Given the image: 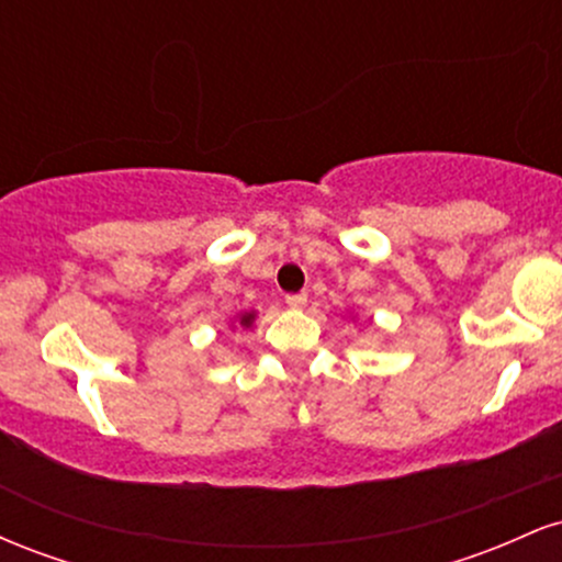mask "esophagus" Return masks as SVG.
<instances>
[{"instance_id": "34e87169", "label": "esophagus", "mask_w": 562, "mask_h": 562, "mask_svg": "<svg viewBox=\"0 0 562 562\" xmlns=\"http://www.w3.org/2000/svg\"><path fill=\"white\" fill-rule=\"evenodd\" d=\"M306 301H308L306 293H290V295H285V303H288L290 308H303V306H306Z\"/></svg>"}]
</instances>
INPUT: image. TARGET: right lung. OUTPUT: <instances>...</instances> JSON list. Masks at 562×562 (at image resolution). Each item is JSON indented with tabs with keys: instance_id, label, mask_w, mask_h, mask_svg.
Returning a JSON list of instances; mask_svg holds the SVG:
<instances>
[{
	"instance_id": "obj_1",
	"label": "right lung",
	"mask_w": 562,
	"mask_h": 562,
	"mask_svg": "<svg viewBox=\"0 0 562 562\" xmlns=\"http://www.w3.org/2000/svg\"><path fill=\"white\" fill-rule=\"evenodd\" d=\"M250 322H254V314H243L240 325H245V327H248V325H250Z\"/></svg>"
}]
</instances>
